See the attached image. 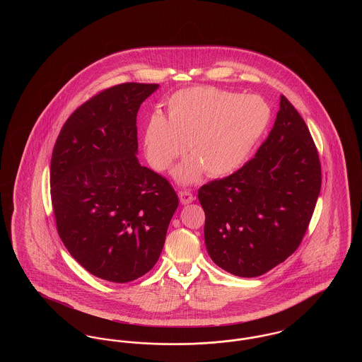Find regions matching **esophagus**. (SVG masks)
<instances>
[{
	"instance_id": "obj_1",
	"label": "esophagus",
	"mask_w": 362,
	"mask_h": 362,
	"mask_svg": "<svg viewBox=\"0 0 362 362\" xmlns=\"http://www.w3.org/2000/svg\"><path fill=\"white\" fill-rule=\"evenodd\" d=\"M177 194H179L180 202H182L183 205H189V204H191V202L194 201V195H192V192L189 191V189H180Z\"/></svg>"
}]
</instances>
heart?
Masks as SVG:
<instances>
[{
  "instance_id": "obj_1",
  "label": "heart",
  "mask_w": 362,
  "mask_h": 362,
  "mask_svg": "<svg viewBox=\"0 0 362 362\" xmlns=\"http://www.w3.org/2000/svg\"><path fill=\"white\" fill-rule=\"evenodd\" d=\"M270 121V108L259 96L238 95L214 86L175 92L167 102V119L158 114L146 124L144 146L156 171H167L185 152L192 157L173 171L189 185L205 171L221 177L239 170Z\"/></svg>"
}]
</instances>
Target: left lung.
I'll return each mask as SVG.
<instances>
[{
    "instance_id": "obj_1",
    "label": "left lung",
    "mask_w": 362,
    "mask_h": 362,
    "mask_svg": "<svg viewBox=\"0 0 362 362\" xmlns=\"http://www.w3.org/2000/svg\"><path fill=\"white\" fill-rule=\"evenodd\" d=\"M320 186V160L310 130L281 96L274 126L255 157L198 189L211 260L244 278L282 263L308 229Z\"/></svg>"
}]
</instances>
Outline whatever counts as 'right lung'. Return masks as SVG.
Instances as JSON below:
<instances>
[{"label":"right lung","mask_w":362,"mask_h":362,"mask_svg":"<svg viewBox=\"0 0 362 362\" xmlns=\"http://www.w3.org/2000/svg\"><path fill=\"white\" fill-rule=\"evenodd\" d=\"M158 84L124 83L81 104L52 149L57 230L86 272L124 284L160 257L179 205L170 182L138 163L137 112Z\"/></svg>","instance_id":"add662e5"}]
</instances>
